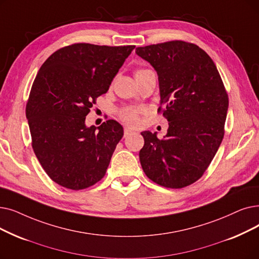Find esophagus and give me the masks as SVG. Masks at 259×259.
<instances>
[{
  "mask_svg": "<svg viewBox=\"0 0 259 259\" xmlns=\"http://www.w3.org/2000/svg\"><path fill=\"white\" fill-rule=\"evenodd\" d=\"M132 133H133V131L130 128H128V127H126L125 130H123V136H125V137H128V136H130V134H132Z\"/></svg>",
  "mask_w": 259,
  "mask_h": 259,
  "instance_id": "obj_1",
  "label": "esophagus"
}]
</instances>
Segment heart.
Returning a JSON list of instances; mask_svg holds the SVG:
<instances>
[{
    "label": "heart",
    "instance_id": "heart-1",
    "mask_svg": "<svg viewBox=\"0 0 259 259\" xmlns=\"http://www.w3.org/2000/svg\"><path fill=\"white\" fill-rule=\"evenodd\" d=\"M145 71V70H142ZM141 72V71H139ZM138 114H139V111L134 108H123L119 111V116L121 117V119L123 121H126L129 125H136L138 122Z\"/></svg>",
    "mask_w": 259,
    "mask_h": 259
}]
</instances>
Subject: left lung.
Listing matches in <instances>:
<instances>
[{
  "label": "left lung",
  "instance_id": "1",
  "mask_svg": "<svg viewBox=\"0 0 259 259\" xmlns=\"http://www.w3.org/2000/svg\"><path fill=\"white\" fill-rule=\"evenodd\" d=\"M136 53L157 74L160 106L169 126L162 140L156 132L141 133L142 168L161 186H188L204 174L224 136L229 97L221 77L209 56L193 43L169 41Z\"/></svg>",
  "mask_w": 259,
  "mask_h": 259
}]
</instances>
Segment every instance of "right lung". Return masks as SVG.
I'll list each match as a JSON object with an SVG mask.
<instances>
[{"label": "right lung", "mask_w": 259, "mask_h": 259, "mask_svg": "<svg viewBox=\"0 0 259 259\" xmlns=\"http://www.w3.org/2000/svg\"><path fill=\"white\" fill-rule=\"evenodd\" d=\"M134 48L76 43L56 51L41 65L26 117L33 152L54 182L79 190L106 175L122 126L109 119L88 127L85 116Z\"/></svg>", "instance_id": "add662e5"}]
</instances>
